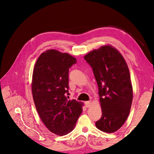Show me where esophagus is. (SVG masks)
Listing matches in <instances>:
<instances>
[{
    "instance_id": "1",
    "label": "esophagus",
    "mask_w": 154,
    "mask_h": 154,
    "mask_svg": "<svg viewBox=\"0 0 154 154\" xmlns=\"http://www.w3.org/2000/svg\"><path fill=\"white\" fill-rule=\"evenodd\" d=\"M86 107H89L91 106V101H87L85 102Z\"/></svg>"
}]
</instances>
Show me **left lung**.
Returning <instances> with one entry per match:
<instances>
[{"label":"left lung","instance_id":"1","mask_svg":"<svg viewBox=\"0 0 154 154\" xmlns=\"http://www.w3.org/2000/svg\"><path fill=\"white\" fill-rule=\"evenodd\" d=\"M84 59L92 67L99 87L102 116L95 125L103 132H115L125 123L132 102V86L127 63L110 45L94 50L85 55Z\"/></svg>","mask_w":154,"mask_h":154}]
</instances>
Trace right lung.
<instances>
[{"instance_id": "add662e5", "label": "right lung", "mask_w": 154, "mask_h": 154, "mask_svg": "<svg viewBox=\"0 0 154 154\" xmlns=\"http://www.w3.org/2000/svg\"><path fill=\"white\" fill-rule=\"evenodd\" d=\"M76 62L67 53L48 50L40 55L33 71L32 92L36 109L47 128L58 135L74 130L82 112V102L67 97L69 70Z\"/></svg>"}]
</instances>
